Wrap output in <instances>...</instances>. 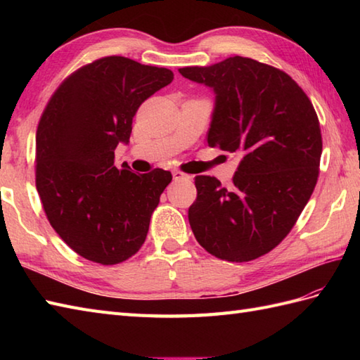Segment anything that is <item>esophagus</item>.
Segmentation results:
<instances>
[{
  "mask_svg": "<svg viewBox=\"0 0 360 360\" xmlns=\"http://www.w3.org/2000/svg\"><path fill=\"white\" fill-rule=\"evenodd\" d=\"M173 179H174V181H181V179H190V176H188V174H186V173L179 172V170H173Z\"/></svg>",
  "mask_w": 360,
  "mask_h": 360,
  "instance_id": "esophagus-1",
  "label": "esophagus"
}]
</instances>
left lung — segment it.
<instances>
[{"instance_id":"left-lung-1","label":"left lung","mask_w":360,"mask_h":360,"mask_svg":"<svg viewBox=\"0 0 360 360\" xmlns=\"http://www.w3.org/2000/svg\"><path fill=\"white\" fill-rule=\"evenodd\" d=\"M179 72L215 93L209 147L241 155L231 188L196 176L190 227L209 254L250 262L285 240L314 192L322 156L316 110L286 72L248 57Z\"/></svg>"}]
</instances>
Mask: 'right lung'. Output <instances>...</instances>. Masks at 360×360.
<instances>
[{
	"label": "right lung",
	"mask_w": 360,
	"mask_h": 360,
	"mask_svg": "<svg viewBox=\"0 0 360 360\" xmlns=\"http://www.w3.org/2000/svg\"><path fill=\"white\" fill-rule=\"evenodd\" d=\"M172 80L167 68L98 58L62 82L38 122L35 184L44 213L60 238L89 262H125L147 238L172 173L117 168L114 150L129 142L142 102Z\"/></svg>",
	"instance_id": "obj_1"
}]
</instances>
